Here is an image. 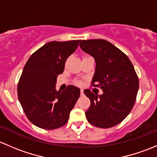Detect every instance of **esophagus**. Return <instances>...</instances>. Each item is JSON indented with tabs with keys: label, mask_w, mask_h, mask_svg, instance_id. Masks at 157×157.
Returning <instances> with one entry per match:
<instances>
[{
	"label": "esophagus",
	"mask_w": 157,
	"mask_h": 157,
	"mask_svg": "<svg viewBox=\"0 0 157 157\" xmlns=\"http://www.w3.org/2000/svg\"><path fill=\"white\" fill-rule=\"evenodd\" d=\"M80 93H81V95H83L84 94V90H83V89H81L80 90Z\"/></svg>",
	"instance_id": "esophagus-1"
}]
</instances>
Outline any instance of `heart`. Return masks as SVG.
Wrapping results in <instances>:
<instances>
[{
  "label": "heart",
  "instance_id": "1",
  "mask_svg": "<svg viewBox=\"0 0 157 157\" xmlns=\"http://www.w3.org/2000/svg\"><path fill=\"white\" fill-rule=\"evenodd\" d=\"M76 83H77V84H78V85H81V82H76Z\"/></svg>",
  "mask_w": 157,
  "mask_h": 157
}]
</instances>
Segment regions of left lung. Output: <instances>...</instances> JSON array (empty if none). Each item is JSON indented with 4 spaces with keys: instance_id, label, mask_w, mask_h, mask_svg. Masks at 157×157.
Returning <instances> with one entry per match:
<instances>
[{
    "instance_id": "obj_1",
    "label": "left lung",
    "mask_w": 157,
    "mask_h": 157,
    "mask_svg": "<svg viewBox=\"0 0 157 157\" xmlns=\"http://www.w3.org/2000/svg\"><path fill=\"white\" fill-rule=\"evenodd\" d=\"M79 46L94 58L91 85L103 90L101 95L84 90L90 101L87 119L98 128L113 127L126 118L136 101L139 82L135 68L126 55L106 40H82Z\"/></svg>"
}]
</instances>
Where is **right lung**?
I'll return each instance as SVG.
<instances>
[{
	"mask_svg": "<svg viewBox=\"0 0 157 157\" xmlns=\"http://www.w3.org/2000/svg\"><path fill=\"white\" fill-rule=\"evenodd\" d=\"M81 40L51 41L33 53L25 63L18 83V98L29 120L52 130L67 124L80 96V89L69 85L56 90V78L63 72L66 60Z\"/></svg>",
	"mask_w": 157,
	"mask_h": 157,
	"instance_id": "obj_1",
	"label": "right lung"
}]
</instances>
